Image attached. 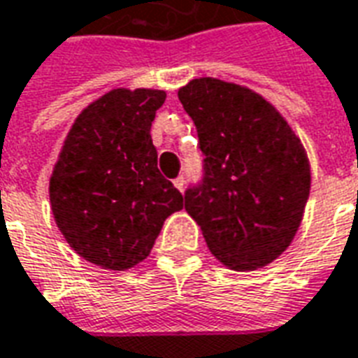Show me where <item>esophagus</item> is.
<instances>
[{
    "label": "esophagus",
    "mask_w": 358,
    "mask_h": 358,
    "mask_svg": "<svg viewBox=\"0 0 358 358\" xmlns=\"http://www.w3.org/2000/svg\"><path fill=\"white\" fill-rule=\"evenodd\" d=\"M174 186H176V189H180V192H184V186H186V180H184V176H178V178L174 180Z\"/></svg>",
    "instance_id": "1"
}]
</instances>
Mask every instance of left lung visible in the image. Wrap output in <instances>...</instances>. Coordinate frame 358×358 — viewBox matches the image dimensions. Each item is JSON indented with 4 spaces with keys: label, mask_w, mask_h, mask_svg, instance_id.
Wrapping results in <instances>:
<instances>
[{
    "label": "left lung",
    "mask_w": 358,
    "mask_h": 358,
    "mask_svg": "<svg viewBox=\"0 0 358 358\" xmlns=\"http://www.w3.org/2000/svg\"><path fill=\"white\" fill-rule=\"evenodd\" d=\"M178 99L205 155L203 182L184 195L187 215L224 266H266L289 248L303 220L307 151L276 107L245 86L194 78Z\"/></svg>",
    "instance_id": "8db88e82"
}]
</instances>
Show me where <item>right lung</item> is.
<instances>
[{
    "label": "right lung",
    "instance_id": "1",
    "mask_svg": "<svg viewBox=\"0 0 358 358\" xmlns=\"http://www.w3.org/2000/svg\"><path fill=\"white\" fill-rule=\"evenodd\" d=\"M163 90H110L66 134L50 178L55 224L66 243L105 270L132 268L153 249L184 195L157 169L151 122Z\"/></svg>",
    "mask_w": 358,
    "mask_h": 358
}]
</instances>
